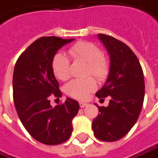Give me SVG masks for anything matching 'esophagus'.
Returning <instances> with one entry per match:
<instances>
[{
    "instance_id": "esophagus-1",
    "label": "esophagus",
    "mask_w": 158,
    "mask_h": 158,
    "mask_svg": "<svg viewBox=\"0 0 158 158\" xmlns=\"http://www.w3.org/2000/svg\"><path fill=\"white\" fill-rule=\"evenodd\" d=\"M88 105L87 103H85V102H79V106L81 107V108H83L85 106H86Z\"/></svg>"
}]
</instances>
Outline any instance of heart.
<instances>
[{
	"mask_svg": "<svg viewBox=\"0 0 158 158\" xmlns=\"http://www.w3.org/2000/svg\"><path fill=\"white\" fill-rule=\"evenodd\" d=\"M69 55L74 60H81L88 65L87 74H92L99 79L106 78L109 73V63L102 56L101 49L96 44L87 41H79L69 48ZM70 60L64 54L58 52L52 61V70L55 78L66 80L70 76ZM97 88L96 81L93 78L73 79L64 85L67 95L78 100H85Z\"/></svg>",
	"mask_w": 158,
	"mask_h": 158,
	"instance_id": "1",
	"label": "heart"
}]
</instances>
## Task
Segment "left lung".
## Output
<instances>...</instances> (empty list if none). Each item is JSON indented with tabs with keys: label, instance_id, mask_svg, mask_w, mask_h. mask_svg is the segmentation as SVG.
Returning a JSON list of instances; mask_svg holds the SVG:
<instances>
[{
	"label": "left lung",
	"instance_id": "obj_1",
	"mask_svg": "<svg viewBox=\"0 0 158 158\" xmlns=\"http://www.w3.org/2000/svg\"><path fill=\"white\" fill-rule=\"evenodd\" d=\"M110 57L109 73L105 85L96 96L110 97L107 106H98L100 114L92 128L96 138L114 142L125 136L133 128L141 113L144 100V79L135 54L123 42L111 35L98 34Z\"/></svg>",
	"mask_w": 158,
	"mask_h": 158
}]
</instances>
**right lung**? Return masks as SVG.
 <instances>
[{"mask_svg": "<svg viewBox=\"0 0 158 158\" xmlns=\"http://www.w3.org/2000/svg\"><path fill=\"white\" fill-rule=\"evenodd\" d=\"M73 40L40 37L20 55L15 65L13 98L18 117L33 138L47 145L60 144L70 138L72 122L79 109V102L71 98L54 107L49 100L51 95H62L52 73V58Z\"/></svg>", "mask_w": 158, "mask_h": 158, "instance_id": "1", "label": "right lung"}]
</instances>
